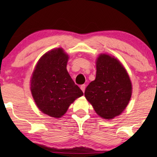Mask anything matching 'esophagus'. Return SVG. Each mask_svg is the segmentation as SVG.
Here are the masks:
<instances>
[{
	"label": "esophagus",
	"instance_id": "1",
	"mask_svg": "<svg viewBox=\"0 0 157 157\" xmlns=\"http://www.w3.org/2000/svg\"><path fill=\"white\" fill-rule=\"evenodd\" d=\"M80 88H81V89L82 90V91L84 92V91H85V89H86V85H85V84L81 85Z\"/></svg>",
	"mask_w": 157,
	"mask_h": 157
}]
</instances>
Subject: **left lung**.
Masks as SVG:
<instances>
[{
  "instance_id": "1",
  "label": "left lung",
  "mask_w": 157,
  "mask_h": 157,
  "mask_svg": "<svg viewBox=\"0 0 157 157\" xmlns=\"http://www.w3.org/2000/svg\"><path fill=\"white\" fill-rule=\"evenodd\" d=\"M132 93V82L123 65L113 56L101 54L96 61L95 80L84 93L96 113L104 119H113L123 112Z\"/></svg>"
}]
</instances>
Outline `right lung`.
Listing matches in <instances>:
<instances>
[{"instance_id": "right-lung-1", "label": "right lung", "mask_w": 157, "mask_h": 157, "mask_svg": "<svg viewBox=\"0 0 157 157\" xmlns=\"http://www.w3.org/2000/svg\"><path fill=\"white\" fill-rule=\"evenodd\" d=\"M68 59L63 49H53L40 58L32 74V96L38 108L49 117L61 118L83 95L67 71Z\"/></svg>"}]
</instances>
